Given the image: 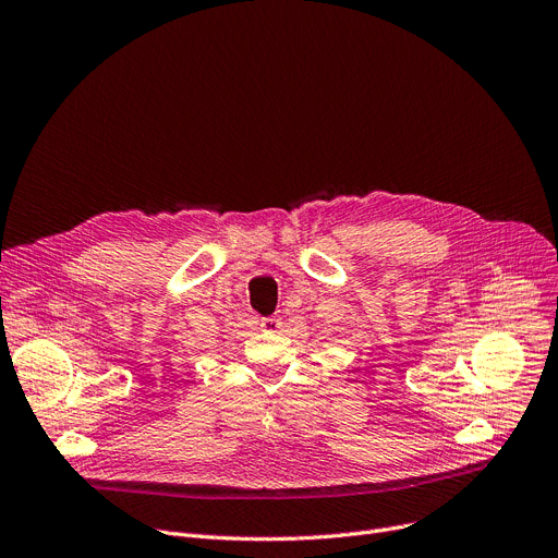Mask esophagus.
<instances>
[{
  "mask_svg": "<svg viewBox=\"0 0 558 558\" xmlns=\"http://www.w3.org/2000/svg\"><path fill=\"white\" fill-rule=\"evenodd\" d=\"M281 327V323L277 320V317L272 315V317H263V320H260V329L263 331H277Z\"/></svg>",
  "mask_w": 558,
  "mask_h": 558,
  "instance_id": "obj_1",
  "label": "esophagus"
}]
</instances>
